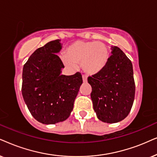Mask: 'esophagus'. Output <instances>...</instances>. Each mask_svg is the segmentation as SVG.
Listing matches in <instances>:
<instances>
[{
  "instance_id": "1",
  "label": "esophagus",
  "mask_w": 157,
  "mask_h": 157,
  "mask_svg": "<svg viewBox=\"0 0 157 157\" xmlns=\"http://www.w3.org/2000/svg\"><path fill=\"white\" fill-rule=\"evenodd\" d=\"M82 80H83V82H87V77L86 75H82Z\"/></svg>"
}]
</instances>
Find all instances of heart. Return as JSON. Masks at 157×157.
Instances as JSON below:
<instances>
[{"label":"heart","instance_id":"heart-1","mask_svg":"<svg viewBox=\"0 0 157 157\" xmlns=\"http://www.w3.org/2000/svg\"><path fill=\"white\" fill-rule=\"evenodd\" d=\"M109 57V49L105 44L98 41H76L68 47L63 61L71 68H76L77 64L81 63L84 72L94 75L105 69Z\"/></svg>","mask_w":157,"mask_h":157}]
</instances>
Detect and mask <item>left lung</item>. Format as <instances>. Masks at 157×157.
Returning a JSON list of instances; mask_svg holds the SVG:
<instances>
[{"instance_id": "left-lung-1", "label": "left lung", "mask_w": 157, "mask_h": 157, "mask_svg": "<svg viewBox=\"0 0 157 157\" xmlns=\"http://www.w3.org/2000/svg\"><path fill=\"white\" fill-rule=\"evenodd\" d=\"M105 69L88 77L93 109L99 120L113 124L124 120L132 108L135 82L131 61L120 48L112 47Z\"/></svg>"}]
</instances>
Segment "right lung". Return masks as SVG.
<instances>
[{
  "mask_svg": "<svg viewBox=\"0 0 157 157\" xmlns=\"http://www.w3.org/2000/svg\"><path fill=\"white\" fill-rule=\"evenodd\" d=\"M59 39L49 41L30 56L23 68L21 92L32 116L44 124L65 121L82 83L80 72L61 75L64 66L57 55Z\"/></svg>",
  "mask_w": 157,
  "mask_h": 157,
  "instance_id": "1",
  "label": "right lung"
}]
</instances>
